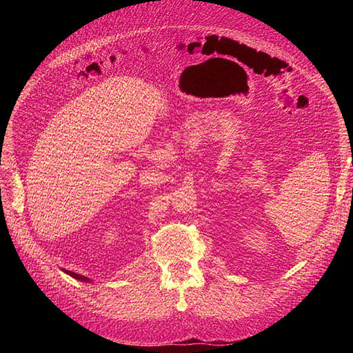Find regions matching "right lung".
I'll use <instances>...</instances> for the list:
<instances>
[{
	"label": "right lung",
	"instance_id": "right-lung-1",
	"mask_svg": "<svg viewBox=\"0 0 353 353\" xmlns=\"http://www.w3.org/2000/svg\"><path fill=\"white\" fill-rule=\"evenodd\" d=\"M65 271L66 274H69L70 276H73V279H77V280H79V281H90V279H87V276H83V275H81V274H77V272H70V271H66V270H63Z\"/></svg>",
	"mask_w": 353,
	"mask_h": 353
}]
</instances>
